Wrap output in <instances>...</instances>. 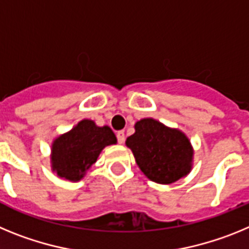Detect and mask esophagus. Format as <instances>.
Returning <instances> with one entry per match:
<instances>
[{
	"label": "esophagus",
	"mask_w": 249,
	"mask_h": 249,
	"mask_svg": "<svg viewBox=\"0 0 249 249\" xmlns=\"http://www.w3.org/2000/svg\"><path fill=\"white\" fill-rule=\"evenodd\" d=\"M116 136H117L118 143L122 144L123 142H124V138H126V136H124V132H123V131H118L117 133H116Z\"/></svg>",
	"instance_id": "34e87169"
}]
</instances>
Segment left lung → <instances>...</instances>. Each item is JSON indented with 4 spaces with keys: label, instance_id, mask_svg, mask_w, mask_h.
<instances>
[{
    "label": "left lung",
    "instance_id": "1",
    "mask_svg": "<svg viewBox=\"0 0 249 249\" xmlns=\"http://www.w3.org/2000/svg\"><path fill=\"white\" fill-rule=\"evenodd\" d=\"M136 132L126 141L141 171L153 182L169 184L190 173L192 147L186 136L152 118L135 124Z\"/></svg>",
    "mask_w": 249,
    "mask_h": 249
}]
</instances>
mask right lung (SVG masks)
I'll list each match as a JSON object with an SVG mask.
<instances>
[{
    "label": "right lung",
    "instance_id": "right-lung-1",
    "mask_svg": "<svg viewBox=\"0 0 249 249\" xmlns=\"http://www.w3.org/2000/svg\"><path fill=\"white\" fill-rule=\"evenodd\" d=\"M116 142L117 138L109 127H97L89 120L81 121L53 142L52 169L68 181H80L97 160L101 151Z\"/></svg>",
    "mask_w": 249,
    "mask_h": 249
}]
</instances>
